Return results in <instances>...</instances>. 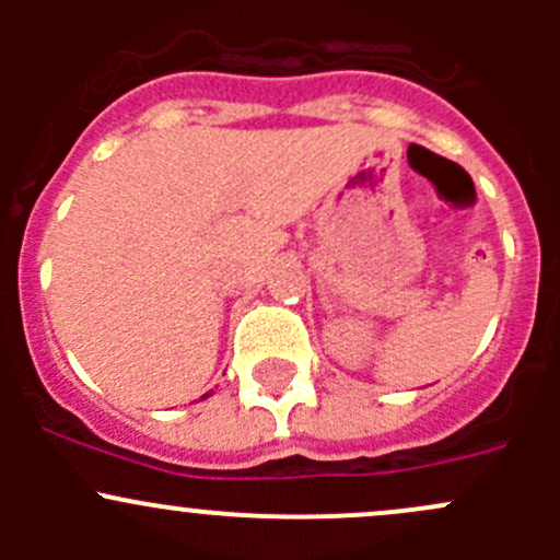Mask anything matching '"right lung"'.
I'll return each mask as SVG.
<instances>
[{
	"mask_svg": "<svg viewBox=\"0 0 560 560\" xmlns=\"http://www.w3.org/2000/svg\"><path fill=\"white\" fill-rule=\"evenodd\" d=\"M202 398H208V393H206V395H202Z\"/></svg>",
	"mask_w": 560,
	"mask_h": 560,
	"instance_id": "right-lung-1",
	"label": "right lung"
}]
</instances>
